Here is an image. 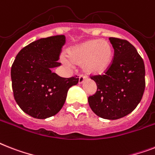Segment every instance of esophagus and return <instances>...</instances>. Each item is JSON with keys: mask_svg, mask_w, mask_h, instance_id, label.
Here are the masks:
<instances>
[{"mask_svg": "<svg viewBox=\"0 0 155 155\" xmlns=\"http://www.w3.org/2000/svg\"><path fill=\"white\" fill-rule=\"evenodd\" d=\"M84 80H85V76H84V75H80V77H79V84H83L84 81Z\"/></svg>", "mask_w": 155, "mask_h": 155, "instance_id": "1", "label": "esophagus"}]
</instances>
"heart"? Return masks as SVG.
Returning <instances> with one entry per match:
<instances>
[{"mask_svg":"<svg viewBox=\"0 0 155 155\" xmlns=\"http://www.w3.org/2000/svg\"><path fill=\"white\" fill-rule=\"evenodd\" d=\"M64 64L82 65L83 71L87 75L104 73L110 65L113 57L112 46L104 40H89L67 49Z\"/></svg>","mask_w":155,"mask_h":155,"instance_id":"b5f03b06","label":"heart"}]
</instances>
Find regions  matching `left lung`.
<instances>
[{
    "label": "left lung",
    "mask_w": 155,
    "mask_h": 155,
    "mask_svg": "<svg viewBox=\"0 0 155 155\" xmlns=\"http://www.w3.org/2000/svg\"><path fill=\"white\" fill-rule=\"evenodd\" d=\"M114 53L104 75H92L97 91L88 97L91 109L100 118L120 119L140 103L145 90V66L136 48L126 40L110 37Z\"/></svg>",
    "instance_id": "8db88e82"
}]
</instances>
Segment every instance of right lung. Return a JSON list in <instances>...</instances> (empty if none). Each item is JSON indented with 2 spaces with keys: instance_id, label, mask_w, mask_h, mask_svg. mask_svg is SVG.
I'll return each instance as SVG.
<instances>
[{
  "instance_id": "1",
  "label": "right lung",
  "mask_w": 155,
  "mask_h": 155,
  "mask_svg": "<svg viewBox=\"0 0 155 155\" xmlns=\"http://www.w3.org/2000/svg\"><path fill=\"white\" fill-rule=\"evenodd\" d=\"M64 35L41 38L21 49L11 68L13 96L26 114L36 119H47L63 107L68 89L79 78H63L52 71L60 66Z\"/></svg>"
}]
</instances>
